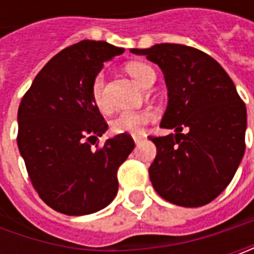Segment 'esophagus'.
<instances>
[{"label":"esophagus","mask_w":254,"mask_h":254,"mask_svg":"<svg viewBox=\"0 0 254 254\" xmlns=\"http://www.w3.org/2000/svg\"><path fill=\"white\" fill-rule=\"evenodd\" d=\"M132 140H134L135 144H138V142H141L142 140H144V137H142V135H134V137H132Z\"/></svg>","instance_id":"1"}]
</instances>
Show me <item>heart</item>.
Wrapping results in <instances>:
<instances>
[{
	"label": "heart",
	"instance_id": "1",
	"mask_svg": "<svg viewBox=\"0 0 254 254\" xmlns=\"http://www.w3.org/2000/svg\"><path fill=\"white\" fill-rule=\"evenodd\" d=\"M126 72L131 76L137 83L145 87L148 83L155 80V72L150 64L142 62H128L126 64ZM103 73H97L93 79L90 86V96L93 103L97 109L104 110L103 102ZM155 119V113L148 109L144 110H126L122 112L116 119H113L112 130L116 134L130 132V134H140L144 127Z\"/></svg>",
	"mask_w": 254,
	"mask_h": 254
}]
</instances>
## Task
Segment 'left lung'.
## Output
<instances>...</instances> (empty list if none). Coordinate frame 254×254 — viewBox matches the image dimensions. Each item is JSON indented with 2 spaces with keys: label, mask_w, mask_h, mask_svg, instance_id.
<instances>
[{
  "label": "left lung",
  "mask_w": 254,
  "mask_h": 254,
  "mask_svg": "<svg viewBox=\"0 0 254 254\" xmlns=\"http://www.w3.org/2000/svg\"><path fill=\"white\" fill-rule=\"evenodd\" d=\"M158 64L168 89L160 127L164 137H150L157 155L150 180L171 203L198 208L209 203L230 184L245 154L246 106L236 87L209 55L177 44L130 49Z\"/></svg>",
  "instance_id": "obj_1"
}]
</instances>
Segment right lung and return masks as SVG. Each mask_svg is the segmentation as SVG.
<instances>
[{
  "mask_svg": "<svg viewBox=\"0 0 254 254\" xmlns=\"http://www.w3.org/2000/svg\"><path fill=\"white\" fill-rule=\"evenodd\" d=\"M123 52L89 39L66 48L36 74L19 104L18 148L34 188L56 212L94 213L117 195V170L134 141L128 134H117L102 148H90L107 131L90 86L103 64Z\"/></svg>",
  "mask_w": 254,
  "mask_h": 254,
  "instance_id": "add662e5",
  "label": "right lung"
}]
</instances>
